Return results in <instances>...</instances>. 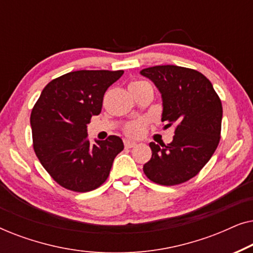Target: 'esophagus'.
<instances>
[{
	"label": "esophagus",
	"instance_id": "esophagus-1",
	"mask_svg": "<svg viewBox=\"0 0 253 253\" xmlns=\"http://www.w3.org/2000/svg\"><path fill=\"white\" fill-rule=\"evenodd\" d=\"M136 143H134V141H131V140H127V139H126L124 140V146H126V148H132V147H134L136 146Z\"/></svg>",
	"mask_w": 253,
	"mask_h": 253
}]
</instances>
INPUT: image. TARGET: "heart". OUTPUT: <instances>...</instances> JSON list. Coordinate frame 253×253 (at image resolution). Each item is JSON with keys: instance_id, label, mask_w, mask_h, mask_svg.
<instances>
[{"instance_id": "heart-1", "label": "heart", "mask_w": 253, "mask_h": 253, "mask_svg": "<svg viewBox=\"0 0 253 253\" xmlns=\"http://www.w3.org/2000/svg\"><path fill=\"white\" fill-rule=\"evenodd\" d=\"M144 83L145 82H140V81L132 82L130 84V88H134V87H137V86L143 85ZM144 127H145L144 120H134V121H131V122H129V123H126V126H124L123 131L126 136L136 138V137H140L141 134H143Z\"/></svg>"}]
</instances>
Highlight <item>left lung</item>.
<instances>
[{
    "instance_id": "left-lung-1",
    "label": "left lung",
    "mask_w": 253,
    "mask_h": 253,
    "mask_svg": "<svg viewBox=\"0 0 253 253\" xmlns=\"http://www.w3.org/2000/svg\"><path fill=\"white\" fill-rule=\"evenodd\" d=\"M140 74L161 92L165 127H175L170 144H150L152 158L144 165V172L157 184H182L199 174L215 152L222 103L212 83L195 69L157 65Z\"/></svg>"
}]
</instances>
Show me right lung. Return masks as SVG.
I'll list each match as a JSON object with an SVG mask.
<instances>
[{"mask_svg": "<svg viewBox=\"0 0 253 253\" xmlns=\"http://www.w3.org/2000/svg\"><path fill=\"white\" fill-rule=\"evenodd\" d=\"M123 70L71 71L44 86L31 113L33 148L57 184L92 191L108 178L124 145L120 137L89 144L86 124L101 113L103 95Z\"/></svg>", "mask_w": 253, "mask_h": 253, "instance_id": "add662e5", "label": "right lung"}]
</instances>
